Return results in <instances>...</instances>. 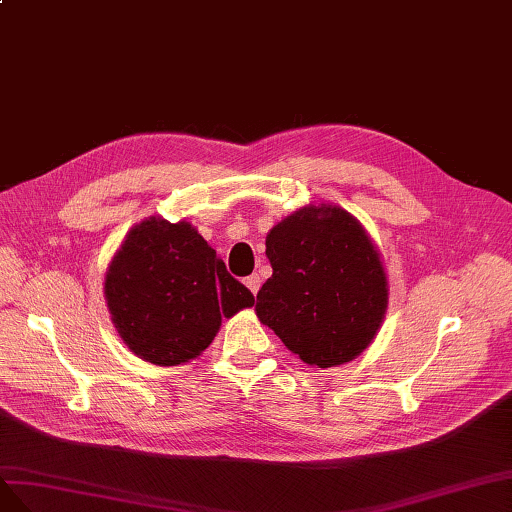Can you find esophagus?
I'll return each mask as SVG.
<instances>
[{
	"label": "esophagus",
	"mask_w": 512,
	"mask_h": 512,
	"mask_svg": "<svg viewBox=\"0 0 512 512\" xmlns=\"http://www.w3.org/2000/svg\"><path fill=\"white\" fill-rule=\"evenodd\" d=\"M259 276L257 274H251V276H246V279H244V285L248 287V289H251V294H257V291H259Z\"/></svg>",
	"instance_id": "esophagus-1"
}]
</instances>
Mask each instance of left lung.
I'll use <instances>...</instances> for the list:
<instances>
[{
  "label": "left lung",
  "instance_id": "8db88e82",
  "mask_svg": "<svg viewBox=\"0 0 512 512\" xmlns=\"http://www.w3.org/2000/svg\"><path fill=\"white\" fill-rule=\"evenodd\" d=\"M272 276L255 313L289 352L328 369L360 356L388 309V276L377 246L341 206H304L266 236Z\"/></svg>",
  "mask_w": 512,
  "mask_h": 512
}]
</instances>
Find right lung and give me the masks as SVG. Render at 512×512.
<instances>
[{"label":"right lung","instance_id":"obj_1","mask_svg":"<svg viewBox=\"0 0 512 512\" xmlns=\"http://www.w3.org/2000/svg\"><path fill=\"white\" fill-rule=\"evenodd\" d=\"M105 298L124 345L158 367L197 358L223 317L255 304L191 223L163 216L126 233L105 274Z\"/></svg>","mask_w":512,"mask_h":512}]
</instances>
